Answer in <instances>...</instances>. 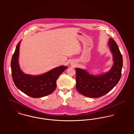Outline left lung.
Instances as JSON below:
<instances>
[{
    "instance_id": "obj_1",
    "label": "left lung",
    "mask_w": 134,
    "mask_h": 134,
    "mask_svg": "<svg viewBox=\"0 0 134 134\" xmlns=\"http://www.w3.org/2000/svg\"><path fill=\"white\" fill-rule=\"evenodd\" d=\"M108 44L113 55L114 64L108 73L94 76L84 70L75 69L76 87L82 95L91 98L101 97L110 92L120 79L123 66L122 56L113 38H109Z\"/></svg>"
}]
</instances>
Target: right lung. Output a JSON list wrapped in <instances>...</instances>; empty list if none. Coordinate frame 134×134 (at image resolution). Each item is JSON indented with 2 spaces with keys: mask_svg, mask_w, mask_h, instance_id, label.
<instances>
[{
  "mask_svg": "<svg viewBox=\"0 0 134 134\" xmlns=\"http://www.w3.org/2000/svg\"><path fill=\"white\" fill-rule=\"evenodd\" d=\"M20 42L16 45L11 62L12 76L15 85L21 92L34 98L51 94L56 88V81L58 77L68 68L60 66L39 76L23 73L19 64Z\"/></svg>",
  "mask_w": 134,
  "mask_h": 134,
  "instance_id": "1",
  "label": "right lung"
}]
</instances>
